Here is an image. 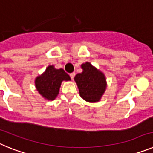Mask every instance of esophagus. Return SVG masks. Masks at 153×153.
I'll return each mask as SVG.
<instances>
[{"label": "esophagus", "instance_id": "34e87169", "mask_svg": "<svg viewBox=\"0 0 153 153\" xmlns=\"http://www.w3.org/2000/svg\"><path fill=\"white\" fill-rule=\"evenodd\" d=\"M70 78L73 79L74 78V76H75V73H71V74H70Z\"/></svg>", "mask_w": 153, "mask_h": 153}]
</instances>
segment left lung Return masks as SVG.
<instances>
[{"label":"left lung","mask_w":153,"mask_h":153,"mask_svg":"<svg viewBox=\"0 0 153 153\" xmlns=\"http://www.w3.org/2000/svg\"><path fill=\"white\" fill-rule=\"evenodd\" d=\"M81 67L83 72L74 77L79 95L86 102H99L106 88L105 75L89 62L83 63Z\"/></svg>","instance_id":"1"}]
</instances>
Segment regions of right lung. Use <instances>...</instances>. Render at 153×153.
I'll use <instances>...</instances> for the list:
<instances>
[{"label": "right lung", "mask_w": 153, "mask_h": 153, "mask_svg": "<svg viewBox=\"0 0 153 153\" xmlns=\"http://www.w3.org/2000/svg\"><path fill=\"white\" fill-rule=\"evenodd\" d=\"M63 80H70V76L63 69H56L54 66L50 65L44 74L35 79V86L44 98L47 100H53L59 94Z\"/></svg>", "instance_id": "right-lung-1"}]
</instances>
